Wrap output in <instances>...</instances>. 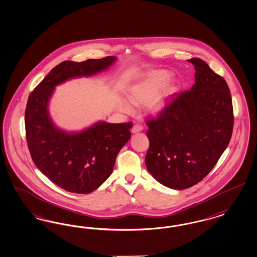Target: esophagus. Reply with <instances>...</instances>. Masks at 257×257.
Here are the masks:
<instances>
[{"label":"esophagus","instance_id":"34e87169","mask_svg":"<svg viewBox=\"0 0 257 257\" xmlns=\"http://www.w3.org/2000/svg\"><path fill=\"white\" fill-rule=\"evenodd\" d=\"M141 131H143V126L141 124H135L131 129L132 133H139Z\"/></svg>","mask_w":257,"mask_h":257}]
</instances>
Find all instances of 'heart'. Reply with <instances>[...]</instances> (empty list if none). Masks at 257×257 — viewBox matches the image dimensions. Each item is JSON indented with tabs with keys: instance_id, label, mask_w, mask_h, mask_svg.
I'll list each match as a JSON object with an SVG mask.
<instances>
[{
	"instance_id": "1",
	"label": "heart",
	"mask_w": 257,
	"mask_h": 257,
	"mask_svg": "<svg viewBox=\"0 0 257 257\" xmlns=\"http://www.w3.org/2000/svg\"><path fill=\"white\" fill-rule=\"evenodd\" d=\"M170 78L171 75L165 71L151 72L144 81L131 88L128 92V99L135 105L143 104L149 100V107L152 110H159L164 106L165 97L170 92L165 91V92L158 93L156 96L154 94L163 89L169 82ZM120 108L125 113H130L132 111V108L128 103L121 102Z\"/></svg>"
}]
</instances>
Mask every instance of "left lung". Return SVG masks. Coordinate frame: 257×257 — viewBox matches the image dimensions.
<instances>
[{"mask_svg": "<svg viewBox=\"0 0 257 257\" xmlns=\"http://www.w3.org/2000/svg\"><path fill=\"white\" fill-rule=\"evenodd\" d=\"M195 83L177 92L156 117H147L148 171L162 185L185 189L201 182L226 150L233 108L226 80L204 60L191 58Z\"/></svg>", "mask_w": 257, "mask_h": 257, "instance_id": "8db88e82", "label": "left lung"}]
</instances>
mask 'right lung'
I'll list each match as a JSON object with an SVG mask.
<instances>
[{
    "label": "right lung",
    "mask_w": 257,
    "mask_h": 257,
    "mask_svg": "<svg viewBox=\"0 0 257 257\" xmlns=\"http://www.w3.org/2000/svg\"><path fill=\"white\" fill-rule=\"evenodd\" d=\"M113 56L86 61H63L31 92L26 113V138L33 163L53 184L78 194L95 190L113 171L115 158L131 138L132 122H98L81 133L57 129L48 113L54 87L72 77L106 70Z\"/></svg>",
    "instance_id": "right-lung-1"
}]
</instances>
